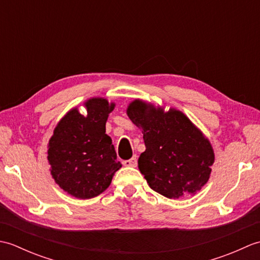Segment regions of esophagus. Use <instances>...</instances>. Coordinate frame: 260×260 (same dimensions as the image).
Instances as JSON below:
<instances>
[{"mask_svg": "<svg viewBox=\"0 0 260 260\" xmlns=\"http://www.w3.org/2000/svg\"><path fill=\"white\" fill-rule=\"evenodd\" d=\"M123 164L125 165V167H136L137 165V158L136 156H133L129 159H126V161H123Z\"/></svg>", "mask_w": 260, "mask_h": 260, "instance_id": "34e87169", "label": "esophagus"}]
</instances>
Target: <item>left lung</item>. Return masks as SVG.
Returning a JSON list of instances; mask_svg holds the SVG:
<instances>
[{"label":"left lung","mask_w":260,"mask_h":260,"mask_svg":"<svg viewBox=\"0 0 260 260\" xmlns=\"http://www.w3.org/2000/svg\"><path fill=\"white\" fill-rule=\"evenodd\" d=\"M127 115L142 129L146 150L139 169L151 189L170 199L200 191L210 178L214 153L191 120L179 110L164 113L142 101L131 103Z\"/></svg>","instance_id":"left-lung-1"}]
</instances>
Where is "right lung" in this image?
I'll return each instance as SVG.
<instances>
[{"instance_id": "1", "label": "right lung", "mask_w": 260, "mask_h": 260, "mask_svg": "<svg viewBox=\"0 0 260 260\" xmlns=\"http://www.w3.org/2000/svg\"><path fill=\"white\" fill-rule=\"evenodd\" d=\"M85 106L86 116L74 108L59 121L48 145L52 178L78 199L101 194L121 168L112 139L106 134L108 114L115 104L91 98Z\"/></svg>"}]
</instances>
